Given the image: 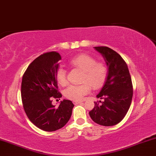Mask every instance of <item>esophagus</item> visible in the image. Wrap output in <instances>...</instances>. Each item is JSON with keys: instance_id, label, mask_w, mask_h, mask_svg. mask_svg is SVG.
I'll return each instance as SVG.
<instances>
[{"instance_id": "esophagus-1", "label": "esophagus", "mask_w": 156, "mask_h": 156, "mask_svg": "<svg viewBox=\"0 0 156 156\" xmlns=\"http://www.w3.org/2000/svg\"><path fill=\"white\" fill-rule=\"evenodd\" d=\"M82 101H73V104H80L82 103Z\"/></svg>"}]
</instances>
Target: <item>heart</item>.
I'll use <instances>...</instances> for the list:
<instances>
[{
  "instance_id": "obj_1",
  "label": "heart",
  "mask_w": 156,
  "mask_h": 156,
  "mask_svg": "<svg viewBox=\"0 0 156 156\" xmlns=\"http://www.w3.org/2000/svg\"><path fill=\"white\" fill-rule=\"evenodd\" d=\"M73 68L81 70L80 83L78 86H68L64 90L66 98L73 101H80L90 91V86L94 89L101 88L105 83L108 76V68L105 62H97L90 55L81 54L73 57L69 61ZM57 81L61 86L68 83L66 70L62 67L56 71Z\"/></svg>"
}]
</instances>
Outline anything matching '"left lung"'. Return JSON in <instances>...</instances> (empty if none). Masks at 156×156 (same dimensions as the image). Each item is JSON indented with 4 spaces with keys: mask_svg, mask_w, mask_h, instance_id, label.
Masks as SVG:
<instances>
[{
    "mask_svg": "<svg viewBox=\"0 0 156 156\" xmlns=\"http://www.w3.org/2000/svg\"><path fill=\"white\" fill-rule=\"evenodd\" d=\"M101 53L108 66V76L97 95L104 101L94 102L89 112L93 121L100 125L113 126L119 123L127 114L133 95V83L127 65L117 52L105 46L94 47Z\"/></svg>",
    "mask_w": 156,
    "mask_h": 156,
    "instance_id": "1",
    "label": "left lung"
}]
</instances>
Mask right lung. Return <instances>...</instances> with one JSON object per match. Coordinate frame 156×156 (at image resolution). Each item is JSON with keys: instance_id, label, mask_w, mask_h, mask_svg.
Returning <instances> with one entry per match:
<instances>
[{"instance_id": "right-lung-1", "label": "right lung", "mask_w": 156, "mask_h": 156, "mask_svg": "<svg viewBox=\"0 0 156 156\" xmlns=\"http://www.w3.org/2000/svg\"><path fill=\"white\" fill-rule=\"evenodd\" d=\"M61 56L58 52L43 53L31 62L22 77L21 100L29 119L46 132L58 130L66 125L72 114L73 104L64 99L56 108L52 98H60L56 71Z\"/></svg>"}]
</instances>
